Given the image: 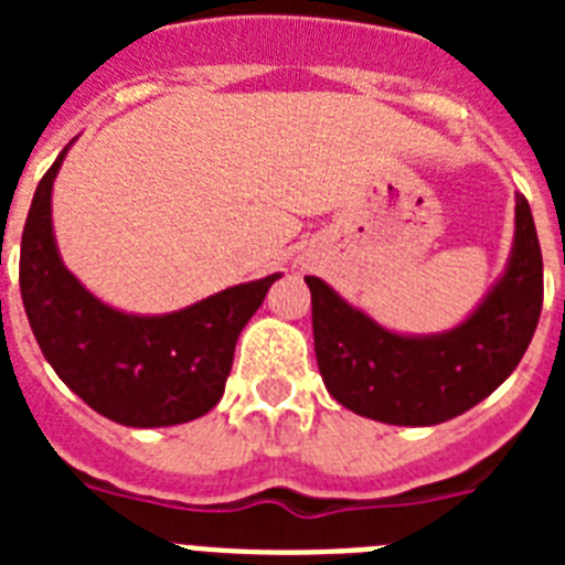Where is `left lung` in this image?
Here are the masks:
<instances>
[{
  "mask_svg": "<svg viewBox=\"0 0 565 565\" xmlns=\"http://www.w3.org/2000/svg\"><path fill=\"white\" fill-rule=\"evenodd\" d=\"M311 288L313 351L328 393L373 422L433 427L498 391L535 337L543 308V257L526 198H515L507 268L463 322L441 333H396L339 297Z\"/></svg>",
  "mask_w": 565,
  "mask_h": 565,
  "instance_id": "1",
  "label": "left lung"
}]
</instances>
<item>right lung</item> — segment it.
I'll return each instance as SVG.
<instances>
[{"mask_svg": "<svg viewBox=\"0 0 565 565\" xmlns=\"http://www.w3.org/2000/svg\"><path fill=\"white\" fill-rule=\"evenodd\" d=\"M39 181L22 232L19 286L50 367L96 413L124 427H172L221 402L234 344L282 274L239 282L169 313L107 306L62 263L53 234V181L67 149Z\"/></svg>", "mask_w": 565, "mask_h": 565, "instance_id": "obj_1", "label": "right lung"}]
</instances>
